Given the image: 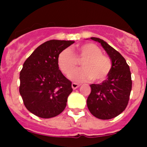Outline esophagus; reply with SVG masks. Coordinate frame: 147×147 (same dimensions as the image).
Returning a JSON list of instances; mask_svg holds the SVG:
<instances>
[{
    "label": "esophagus",
    "mask_w": 147,
    "mask_h": 147,
    "mask_svg": "<svg viewBox=\"0 0 147 147\" xmlns=\"http://www.w3.org/2000/svg\"><path fill=\"white\" fill-rule=\"evenodd\" d=\"M71 86H72L73 89L75 90V89H76V88H79V87L80 86V85H79V84H77V83L74 82V83H72V85H71Z\"/></svg>",
    "instance_id": "1"
}]
</instances>
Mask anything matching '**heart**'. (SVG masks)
Returning <instances> with one entry per match:
<instances>
[{
	"label": "heart",
	"instance_id": "1",
	"mask_svg": "<svg viewBox=\"0 0 147 147\" xmlns=\"http://www.w3.org/2000/svg\"><path fill=\"white\" fill-rule=\"evenodd\" d=\"M82 61V69L71 76L77 82H85L93 79L101 82L108 76L111 70V62L102 50L93 43H85L77 48L76 55L69 49H64L58 56V65L66 76H70L78 67L79 61Z\"/></svg>",
	"mask_w": 147,
	"mask_h": 147
}]
</instances>
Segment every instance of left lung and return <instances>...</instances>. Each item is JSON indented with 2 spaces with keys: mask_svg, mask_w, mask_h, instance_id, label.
Segmentation results:
<instances>
[{
  "mask_svg": "<svg viewBox=\"0 0 147 147\" xmlns=\"http://www.w3.org/2000/svg\"><path fill=\"white\" fill-rule=\"evenodd\" d=\"M101 43L112 61L111 70L106 80L91 84V92L87 99L88 110L95 117L107 120L121 113L128 105L132 90L131 72L125 59L103 40L90 37Z\"/></svg>",
  "mask_w": 147,
  "mask_h": 147,
  "instance_id": "8db88e82",
  "label": "left lung"
}]
</instances>
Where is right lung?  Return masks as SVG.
<instances>
[{
  "label": "right lung",
  "mask_w": 147,
  "mask_h": 147,
  "mask_svg": "<svg viewBox=\"0 0 147 147\" xmlns=\"http://www.w3.org/2000/svg\"><path fill=\"white\" fill-rule=\"evenodd\" d=\"M74 42L51 40L34 51L20 73L19 91L28 111L42 119L55 117L65 110L72 92L71 82L62 74L58 56Z\"/></svg>",
  "instance_id": "1"
}]
</instances>
